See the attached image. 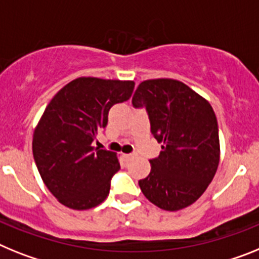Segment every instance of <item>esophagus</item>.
<instances>
[{"instance_id": "esophagus-1", "label": "esophagus", "mask_w": 259, "mask_h": 259, "mask_svg": "<svg viewBox=\"0 0 259 259\" xmlns=\"http://www.w3.org/2000/svg\"><path fill=\"white\" fill-rule=\"evenodd\" d=\"M123 157H125L127 161H130V160H133L134 157H137V155L136 154H126V155H123Z\"/></svg>"}]
</instances>
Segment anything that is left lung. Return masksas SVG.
<instances>
[{
	"label": "left lung",
	"instance_id": "left-lung-1",
	"mask_svg": "<svg viewBox=\"0 0 259 259\" xmlns=\"http://www.w3.org/2000/svg\"><path fill=\"white\" fill-rule=\"evenodd\" d=\"M132 102L136 108L146 107L151 133L163 143L139 188L161 210L188 207L203 194L219 165V130L212 107L185 83L170 78L143 80Z\"/></svg>",
	"mask_w": 259,
	"mask_h": 259
}]
</instances>
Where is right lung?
<instances>
[{
	"label": "right lung",
	"instance_id": "1",
	"mask_svg": "<svg viewBox=\"0 0 259 259\" xmlns=\"http://www.w3.org/2000/svg\"><path fill=\"white\" fill-rule=\"evenodd\" d=\"M134 84L80 76L47 105L33 132V159L42 183L66 207L89 210L109 194L112 176L120 169L118 157L92 142L107 126L112 105L126 102Z\"/></svg>",
	"mask_w": 259,
	"mask_h": 259
}]
</instances>
